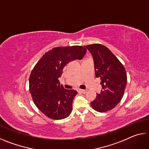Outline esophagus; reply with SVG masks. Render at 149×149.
Masks as SVG:
<instances>
[{"label": "esophagus", "instance_id": "esophagus-1", "mask_svg": "<svg viewBox=\"0 0 149 149\" xmlns=\"http://www.w3.org/2000/svg\"><path fill=\"white\" fill-rule=\"evenodd\" d=\"M79 91L81 92L82 93H86L87 92V89H79Z\"/></svg>", "mask_w": 149, "mask_h": 149}]
</instances>
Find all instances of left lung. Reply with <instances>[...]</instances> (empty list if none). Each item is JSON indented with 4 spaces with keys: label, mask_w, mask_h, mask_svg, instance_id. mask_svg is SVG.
I'll use <instances>...</instances> for the list:
<instances>
[{
    "label": "left lung",
    "mask_w": 149,
    "mask_h": 149,
    "mask_svg": "<svg viewBox=\"0 0 149 149\" xmlns=\"http://www.w3.org/2000/svg\"><path fill=\"white\" fill-rule=\"evenodd\" d=\"M84 47L93 58L95 75L101 79L102 88L91 104L97 112H107L122 99L127 84L125 70L116 56L104 45L93 44Z\"/></svg>",
    "instance_id": "left-lung-1"
}]
</instances>
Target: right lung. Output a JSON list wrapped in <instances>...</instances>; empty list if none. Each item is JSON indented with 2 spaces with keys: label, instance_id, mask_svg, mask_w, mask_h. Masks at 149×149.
<instances>
[{
  "label": "right lung",
  "instance_id": "1",
  "mask_svg": "<svg viewBox=\"0 0 149 149\" xmlns=\"http://www.w3.org/2000/svg\"><path fill=\"white\" fill-rule=\"evenodd\" d=\"M86 51L81 46L55 47L35 65L29 77V91L35 104L47 117L62 120L71 114L77 92L64 89L58 78L68 63L81 60Z\"/></svg>",
  "mask_w": 149,
  "mask_h": 149
}]
</instances>
